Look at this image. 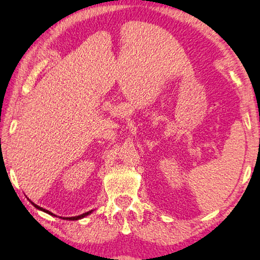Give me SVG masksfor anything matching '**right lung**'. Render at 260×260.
I'll list each match as a JSON object with an SVG mask.
<instances>
[{"instance_id": "right-lung-1", "label": "right lung", "mask_w": 260, "mask_h": 260, "mask_svg": "<svg viewBox=\"0 0 260 260\" xmlns=\"http://www.w3.org/2000/svg\"><path fill=\"white\" fill-rule=\"evenodd\" d=\"M35 205V207L37 208V209H39V210H43V211H45V212H48V214H50V215H52V216H55V215L52 214V212H50L49 210H45V209H43V208H40V207H38V205H36V204H33ZM88 214H90V211H88V212H85V214H82V215H79V216H73V217H63V218H66V220H70V221H75V220H80V218H82V217H85V216H87V215ZM62 218V217H60Z\"/></svg>"}]
</instances>
